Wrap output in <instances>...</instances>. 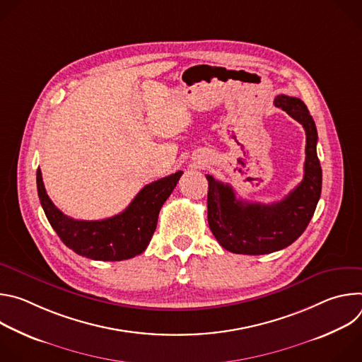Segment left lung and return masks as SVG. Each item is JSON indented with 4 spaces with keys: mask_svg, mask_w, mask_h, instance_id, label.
Returning a JSON list of instances; mask_svg holds the SVG:
<instances>
[{
    "mask_svg": "<svg viewBox=\"0 0 362 362\" xmlns=\"http://www.w3.org/2000/svg\"><path fill=\"white\" fill-rule=\"evenodd\" d=\"M275 106L300 123L306 134L302 182L281 202L264 204L236 197L230 185L206 175L209 228L229 252L265 255L293 243L313 219L322 187V169L317 154V126L300 98L281 94Z\"/></svg>",
    "mask_w": 362,
    "mask_h": 362,
    "instance_id": "8db88e82",
    "label": "left lung"
}]
</instances>
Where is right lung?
<instances>
[{"label": "right lung", "mask_w": 362, "mask_h": 362, "mask_svg": "<svg viewBox=\"0 0 362 362\" xmlns=\"http://www.w3.org/2000/svg\"><path fill=\"white\" fill-rule=\"evenodd\" d=\"M182 173L176 172L146 185L122 214L103 221H76L57 209L45 192L40 169L37 190L49 225L67 247L88 259L115 262L130 259L147 247L162 206Z\"/></svg>", "instance_id": "add662e5"}]
</instances>
